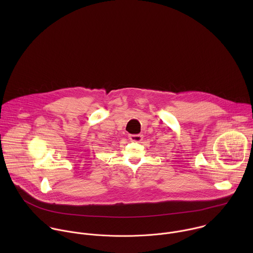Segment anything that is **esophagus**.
Listing matches in <instances>:
<instances>
[{
	"label": "esophagus",
	"mask_w": 253,
	"mask_h": 253,
	"mask_svg": "<svg viewBox=\"0 0 253 253\" xmlns=\"http://www.w3.org/2000/svg\"><path fill=\"white\" fill-rule=\"evenodd\" d=\"M128 137H129V140L132 142H140L143 139L142 135L140 134H130Z\"/></svg>",
	"instance_id": "obj_1"
}]
</instances>
